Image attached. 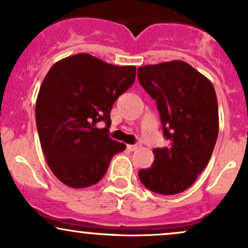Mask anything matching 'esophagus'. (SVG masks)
<instances>
[{"label": "esophagus", "mask_w": 248, "mask_h": 248, "mask_svg": "<svg viewBox=\"0 0 248 248\" xmlns=\"http://www.w3.org/2000/svg\"><path fill=\"white\" fill-rule=\"evenodd\" d=\"M139 147H140V144H138V143H136V144H128L127 149L130 150V152H134V150L138 149Z\"/></svg>", "instance_id": "esophagus-1"}]
</instances>
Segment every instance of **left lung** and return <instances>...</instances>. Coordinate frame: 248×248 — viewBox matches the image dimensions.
I'll return each mask as SVG.
<instances>
[{
	"label": "left lung",
	"instance_id": "1",
	"mask_svg": "<svg viewBox=\"0 0 248 248\" xmlns=\"http://www.w3.org/2000/svg\"><path fill=\"white\" fill-rule=\"evenodd\" d=\"M144 91L156 101L168 144L153 149V166L139 171L141 183L160 195L191 186L205 169L218 138V101L211 81L182 61L138 69Z\"/></svg>",
	"mask_w": 248,
	"mask_h": 248
}]
</instances>
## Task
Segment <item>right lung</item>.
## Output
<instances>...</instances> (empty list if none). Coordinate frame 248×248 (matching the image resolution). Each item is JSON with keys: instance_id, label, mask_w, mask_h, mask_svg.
Segmentation results:
<instances>
[{"instance_id": "obj_1", "label": "right lung", "mask_w": 248, "mask_h": 248, "mask_svg": "<svg viewBox=\"0 0 248 248\" xmlns=\"http://www.w3.org/2000/svg\"><path fill=\"white\" fill-rule=\"evenodd\" d=\"M135 66H116L88 53L56 62L36 101L39 141L50 169L65 186H94L126 144L108 136L110 110L135 81ZM104 121L107 127L95 126Z\"/></svg>"}]
</instances>
